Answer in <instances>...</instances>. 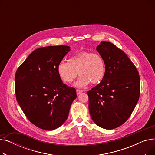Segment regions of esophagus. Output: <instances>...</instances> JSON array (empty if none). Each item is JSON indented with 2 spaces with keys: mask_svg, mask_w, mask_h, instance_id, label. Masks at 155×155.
Here are the masks:
<instances>
[{
  "mask_svg": "<svg viewBox=\"0 0 155 155\" xmlns=\"http://www.w3.org/2000/svg\"><path fill=\"white\" fill-rule=\"evenodd\" d=\"M76 92H77V95H79V94H80L81 93H82V92H83V91H82V90H80V89H77Z\"/></svg>",
  "mask_w": 155,
  "mask_h": 155,
  "instance_id": "obj_1",
  "label": "esophagus"
}]
</instances>
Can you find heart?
Instances as JSON below:
<instances>
[{
    "instance_id": "heart-1",
    "label": "heart",
    "mask_w": 155,
    "mask_h": 155,
    "mask_svg": "<svg viewBox=\"0 0 155 155\" xmlns=\"http://www.w3.org/2000/svg\"><path fill=\"white\" fill-rule=\"evenodd\" d=\"M57 71L63 82H72L78 74L80 77L75 83L77 87H84L90 82L99 84L105 73V64L102 57L97 53L81 51L73 56L69 61H60Z\"/></svg>"
}]
</instances>
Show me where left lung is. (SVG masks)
Masks as SVG:
<instances>
[{"label": "left lung", "mask_w": 155, "mask_h": 155, "mask_svg": "<svg viewBox=\"0 0 155 155\" xmlns=\"http://www.w3.org/2000/svg\"><path fill=\"white\" fill-rule=\"evenodd\" d=\"M97 50L105 64L99 84L87 92L92 119L101 127L115 129L131 116L140 95V75L126 53L110 42L102 41Z\"/></svg>", "instance_id": "8db88e82"}]
</instances>
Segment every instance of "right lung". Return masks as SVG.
Here are the masks:
<instances>
[{
    "mask_svg": "<svg viewBox=\"0 0 155 155\" xmlns=\"http://www.w3.org/2000/svg\"><path fill=\"white\" fill-rule=\"evenodd\" d=\"M70 50L62 45L36 49L16 71V99L28 120L40 129L51 131L61 126L77 97L75 88L63 84L57 71Z\"/></svg>",
    "mask_w": 155,
    "mask_h": 155,
    "instance_id": "right-lung-1",
    "label": "right lung"
}]
</instances>
